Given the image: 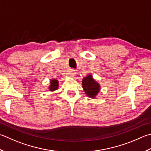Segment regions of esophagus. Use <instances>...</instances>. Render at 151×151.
I'll return each mask as SVG.
<instances>
[{
	"label": "esophagus",
	"instance_id": "34e87169",
	"mask_svg": "<svg viewBox=\"0 0 151 151\" xmlns=\"http://www.w3.org/2000/svg\"><path fill=\"white\" fill-rule=\"evenodd\" d=\"M76 71L75 70H72L70 71V76H75L76 75Z\"/></svg>",
	"mask_w": 151,
	"mask_h": 151
}]
</instances>
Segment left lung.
Returning <instances> with one entry per match:
<instances>
[{"instance_id":"obj_1","label":"left lung","mask_w":151,"mask_h":151,"mask_svg":"<svg viewBox=\"0 0 151 151\" xmlns=\"http://www.w3.org/2000/svg\"><path fill=\"white\" fill-rule=\"evenodd\" d=\"M82 86L87 96L90 97H94L99 92V85L94 81L91 75H88L83 78Z\"/></svg>"}]
</instances>
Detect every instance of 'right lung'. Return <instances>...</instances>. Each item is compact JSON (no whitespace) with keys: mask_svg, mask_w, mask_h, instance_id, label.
Instances as JSON below:
<instances>
[{"mask_svg":"<svg viewBox=\"0 0 151 151\" xmlns=\"http://www.w3.org/2000/svg\"><path fill=\"white\" fill-rule=\"evenodd\" d=\"M58 88V82L56 80H52L51 81V84L50 86V91H54L57 90Z\"/></svg>","mask_w":151,"mask_h":151,"instance_id":"add662e5","label":"right lung"}]
</instances>
